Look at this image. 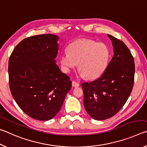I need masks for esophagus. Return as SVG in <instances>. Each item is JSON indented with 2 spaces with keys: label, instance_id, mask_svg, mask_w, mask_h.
I'll return each instance as SVG.
<instances>
[{
  "label": "esophagus",
  "instance_id": "1",
  "mask_svg": "<svg viewBox=\"0 0 147 147\" xmlns=\"http://www.w3.org/2000/svg\"><path fill=\"white\" fill-rule=\"evenodd\" d=\"M72 86L74 87V88H77V87H78L80 86V84L78 83H77L75 81H73L72 82Z\"/></svg>",
  "mask_w": 147,
  "mask_h": 147
}]
</instances>
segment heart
<instances>
[{"instance_id": "obj_1", "label": "heart", "mask_w": 147, "mask_h": 147, "mask_svg": "<svg viewBox=\"0 0 147 147\" xmlns=\"http://www.w3.org/2000/svg\"><path fill=\"white\" fill-rule=\"evenodd\" d=\"M67 53L60 56L62 69L70 73L79 64L82 76L96 79L105 72L110 58V52L106 45L91 39L74 41L67 47Z\"/></svg>"}]
</instances>
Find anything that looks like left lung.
Here are the masks:
<instances>
[{
	"mask_svg": "<svg viewBox=\"0 0 147 147\" xmlns=\"http://www.w3.org/2000/svg\"><path fill=\"white\" fill-rule=\"evenodd\" d=\"M108 36L113 47L112 59L100 77L82 84L86 110L98 121L119 112L130 96L134 83L135 63L130 50L122 41Z\"/></svg>",
	"mask_w": 147,
	"mask_h": 147,
	"instance_id": "1",
	"label": "left lung"
}]
</instances>
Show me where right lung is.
<instances>
[{
	"label": "right lung",
	"mask_w": 147,
	"mask_h": 147,
	"mask_svg": "<svg viewBox=\"0 0 147 147\" xmlns=\"http://www.w3.org/2000/svg\"><path fill=\"white\" fill-rule=\"evenodd\" d=\"M58 37L42 34L24 39L9 59V86L17 105L39 121L53 119L72 86L56 65Z\"/></svg>",
	"instance_id": "obj_1"
}]
</instances>
